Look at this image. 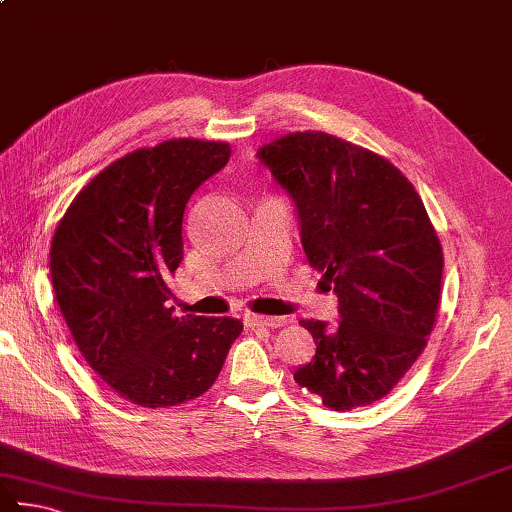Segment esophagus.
Returning <instances> with one entry per match:
<instances>
[{
    "label": "esophagus",
    "instance_id": "34e87169",
    "mask_svg": "<svg viewBox=\"0 0 512 512\" xmlns=\"http://www.w3.org/2000/svg\"><path fill=\"white\" fill-rule=\"evenodd\" d=\"M246 324H248V327L277 329V327H284L286 318H268V315H246Z\"/></svg>",
    "mask_w": 512,
    "mask_h": 512
}]
</instances>
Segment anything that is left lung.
<instances>
[{
	"label": "left lung",
	"mask_w": 512,
	"mask_h": 512,
	"mask_svg": "<svg viewBox=\"0 0 512 512\" xmlns=\"http://www.w3.org/2000/svg\"><path fill=\"white\" fill-rule=\"evenodd\" d=\"M288 192L302 246L338 295L340 324L302 320L315 356L295 383L347 412L380 401L427 345L439 311L443 250L414 185L383 156L324 132L257 150Z\"/></svg>",
	"instance_id": "8db88e82"
}]
</instances>
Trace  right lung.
Returning a JSON list of instances; mask_svg holds the SVG:
<instances>
[{"label":"right lung","mask_w":512,"mask_h":512,"mask_svg":"<svg viewBox=\"0 0 512 512\" xmlns=\"http://www.w3.org/2000/svg\"><path fill=\"white\" fill-rule=\"evenodd\" d=\"M230 145L176 138L107 165L78 192L51 241V282L89 367L125 401L179 405L208 392L244 329L235 318H176L170 275L194 190Z\"/></svg>","instance_id":"1"}]
</instances>
